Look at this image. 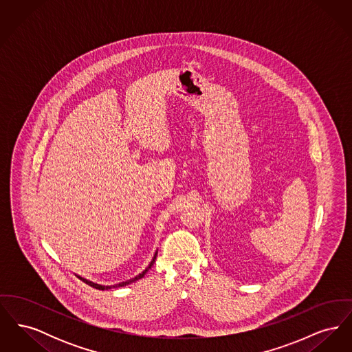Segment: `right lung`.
<instances>
[{"instance_id": "add662e5", "label": "right lung", "mask_w": 352, "mask_h": 352, "mask_svg": "<svg viewBox=\"0 0 352 352\" xmlns=\"http://www.w3.org/2000/svg\"><path fill=\"white\" fill-rule=\"evenodd\" d=\"M155 257H157V252H155V254H154V257H153V260L151 261V264L148 265V268L145 269L142 273H140L138 276H135V277H133V278H131V280H126V281H124V283H120V284L116 285H111V286H105V285H100V284H95V283H92V281H89V280H85V278H83V277H79L83 283H85L87 285H89V286H92V287H95V289H99V290H108V289H111V287H120V286H125V285H129L132 284V283H134V281H137V280H140V278H142L145 274H146V272L149 270V269L153 267V264H154V261H155Z\"/></svg>"}]
</instances>
